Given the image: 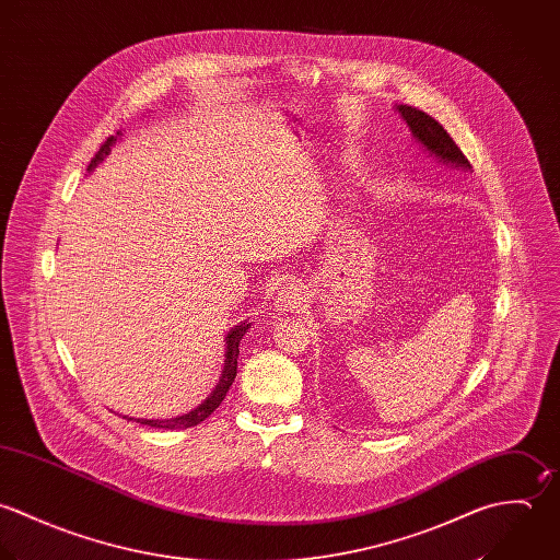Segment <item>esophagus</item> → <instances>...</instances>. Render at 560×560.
I'll use <instances>...</instances> for the list:
<instances>
[{
	"mask_svg": "<svg viewBox=\"0 0 560 560\" xmlns=\"http://www.w3.org/2000/svg\"><path fill=\"white\" fill-rule=\"evenodd\" d=\"M303 303H305V292H303L296 283H288V285L281 288L279 294L275 296V310H277L279 314L299 312Z\"/></svg>",
	"mask_w": 560,
	"mask_h": 560,
	"instance_id": "1",
	"label": "esophagus"
}]
</instances>
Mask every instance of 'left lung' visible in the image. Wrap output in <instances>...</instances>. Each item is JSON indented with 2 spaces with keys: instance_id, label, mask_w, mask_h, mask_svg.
<instances>
[{
  "instance_id": "8db88e82",
  "label": "left lung",
  "mask_w": 560,
  "mask_h": 560,
  "mask_svg": "<svg viewBox=\"0 0 560 560\" xmlns=\"http://www.w3.org/2000/svg\"><path fill=\"white\" fill-rule=\"evenodd\" d=\"M396 113L407 122L413 140L440 164L447 168H456L463 173H471V164L467 158L460 153V149L454 144L446 129L427 113L411 108V106H396Z\"/></svg>"
}]
</instances>
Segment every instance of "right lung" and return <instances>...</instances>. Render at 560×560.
I'll return each mask as SVG.
<instances>
[{
  "label": "right lung",
  "instance_id": "1",
  "mask_svg": "<svg viewBox=\"0 0 560 560\" xmlns=\"http://www.w3.org/2000/svg\"><path fill=\"white\" fill-rule=\"evenodd\" d=\"M118 136H120V133L110 136V138L102 144V149L95 153V158H93L91 164H89V173L95 171V166H97L100 162H104V158H108V153L113 151L114 142H116ZM248 329H250V323H248V320H242L240 325H235V327H231V329L226 331V337H224V363L221 378H219L214 392H212L199 407H195L192 411H188V413H184V416H175V418H164V420L138 418L136 422L147 424V427H153V429H168V431H175V429H190V427H197V424H201L206 418H210V416L219 409V405L223 402L224 396H226V392H229V387H231V383H233V378H235V372H237V354H240V339L244 337V334H246ZM122 418H125V420H133V418H129V416H122Z\"/></svg>",
  "mask_w": 560,
  "mask_h": 560
}]
</instances>
